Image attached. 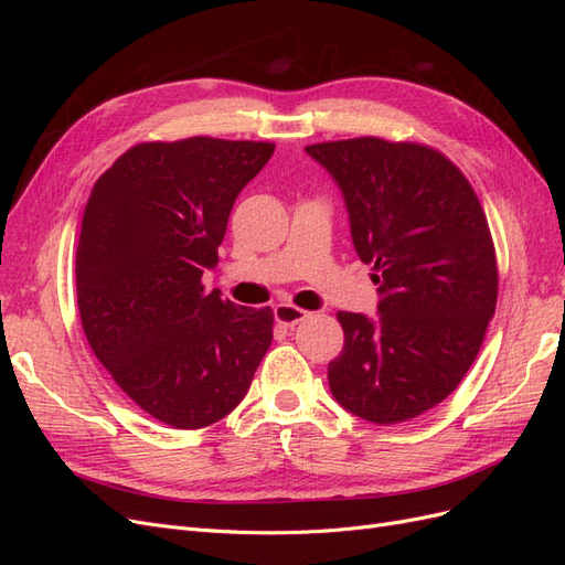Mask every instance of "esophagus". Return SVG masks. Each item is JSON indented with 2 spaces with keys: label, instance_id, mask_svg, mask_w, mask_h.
<instances>
[{
  "label": "esophagus",
  "instance_id": "34e87169",
  "mask_svg": "<svg viewBox=\"0 0 565 565\" xmlns=\"http://www.w3.org/2000/svg\"><path fill=\"white\" fill-rule=\"evenodd\" d=\"M309 316H311L309 311L297 309V306H292V303H278L276 309H273V318H276V322L282 324V328H295V324H299Z\"/></svg>",
  "mask_w": 565,
  "mask_h": 565
}]
</instances>
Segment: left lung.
<instances>
[{
	"label": "left lung",
	"mask_w": 565,
	"mask_h": 565,
	"mask_svg": "<svg viewBox=\"0 0 565 565\" xmlns=\"http://www.w3.org/2000/svg\"><path fill=\"white\" fill-rule=\"evenodd\" d=\"M341 188L377 318L339 311L328 367L341 407L374 424L419 417L465 380L498 303L494 245L471 183L443 152L377 136L306 146Z\"/></svg>",
	"instance_id": "left-lung-1"
}]
</instances>
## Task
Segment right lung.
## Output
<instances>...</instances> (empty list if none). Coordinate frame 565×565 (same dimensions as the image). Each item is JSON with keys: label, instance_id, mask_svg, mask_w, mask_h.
<instances>
[{"label": "right lung", "instance_id": "1", "mask_svg": "<svg viewBox=\"0 0 565 565\" xmlns=\"http://www.w3.org/2000/svg\"><path fill=\"white\" fill-rule=\"evenodd\" d=\"M276 146L193 136L129 148L98 177L75 256L94 355L150 417L202 429L245 398L273 311L204 292L235 198Z\"/></svg>", "mask_w": 565, "mask_h": 565}]
</instances>
